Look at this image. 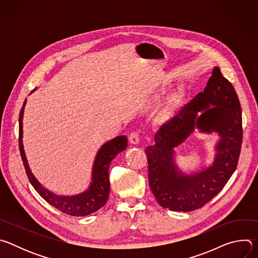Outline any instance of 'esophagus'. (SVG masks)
<instances>
[{
    "label": "esophagus",
    "mask_w": 258,
    "mask_h": 258,
    "mask_svg": "<svg viewBox=\"0 0 258 258\" xmlns=\"http://www.w3.org/2000/svg\"><path fill=\"white\" fill-rule=\"evenodd\" d=\"M128 141H130L131 144H134V145L139 144V142H140V135L137 132L131 133V135L128 137Z\"/></svg>",
    "instance_id": "esophagus-1"
}]
</instances>
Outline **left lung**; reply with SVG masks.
<instances>
[{"label":"left lung","instance_id":"obj_1","mask_svg":"<svg viewBox=\"0 0 258 258\" xmlns=\"http://www.w3.org/2000/svg\"><path fill=\"white\" fill-rule=\"evenodd\" d=\"M198 128L217 132L214 163L186 175L174 162V149ZM243 139L242 110L232 84L214 67L202 93L164 122L154 137L155 144L146 148L149 185L160 206L172 211H193L215 197L236 170Z\"/></svg>","mask_w":258,"mask_h":258}]
</instances>
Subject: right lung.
Returning <instances> with one entry per match:
<instances>
[{"label":"right lung","mask_w":258,"mask_h":258,"mask_svg":"<svg viewBox=\"0 0 258 258\" xmlns=\"http://www.w3.org/2000/svg\"><path fill=\"white\" fill-rule=\"evenodd\" d=\"M25 104L26 100L19 114V150L27 177L34 190L49 204L68 215L86 216L99 210L106 204L109 196L110 182L108 173L110 163L118 153L126 148L127 138L125 136H118L105 143L99 149L93 165L91 185L87 191L73 196H60L43 187L41 182L34 177L28 165L22 144V120Z\"/></svg>","instance_id":"right-lung-1"}]
</instances>
